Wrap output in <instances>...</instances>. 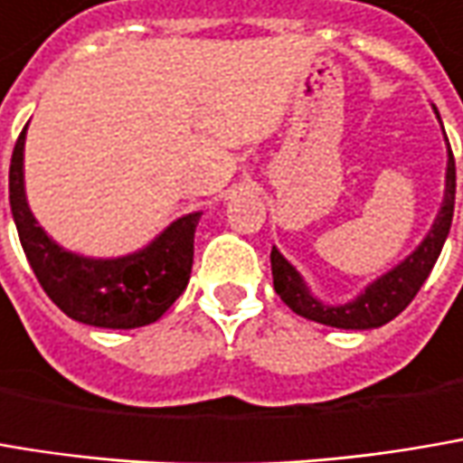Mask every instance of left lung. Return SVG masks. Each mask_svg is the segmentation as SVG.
<instances>
[{
  "label": "left lung",
  "instance_id": "left-lung-1",
  "mask_svg": "<svg viewBox=\"0 0 463 463\" xmlns=\"http://www.w3.org/2000/svg\"><path fill=\"white\" fill-rule=\"evenodd\" d=\"M432 110L440 120L438 108H432ZM443 134H446V128H443ZM453 203H456V163H453V152H450V145H448L443 203H440V211L435 215L432 229L427 232V237L419 242V248L413 250L411 255H406L398 266H392L382 277L369 281L353 300L340 303V306H329V303L316 298L311 287L300 277V271L281 255L279 250L271 248V274H274L277 295L295 314L303 316V318H311L316 324L337 326V329H355V332L377 329L382 324L392 321L401 311H406V306L416 298L419 287L430 277L432 266L438 263L440 250L446 245L448 232H450Z\"/></svg>",
  "mask_w": 463,
  "mask_h": 463
}]
</instances>
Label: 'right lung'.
Returning a JSON list of instances; mask_svg holds the SVG:
<instances>
[{
	"label": "right lung",
	"instance_id": "1",
	"mask_svg": "<svg viewBox=\"0 0 463 463\" xmlns=\"http://www.w3.org/2000/svg\"><path fill=\"white\" fill-rule=\"evenodd\" d=\"M25 128L10 163V208L25 258L52 303L73 321L102 329H137L157 321L189 284L194 229L203 213L176 218L147 248L120 258L71 252L52 240L28 208L23 176Z\"/></svg>",
	"mask_w": 463,
	"mask_h": 463
}]
</instances>
